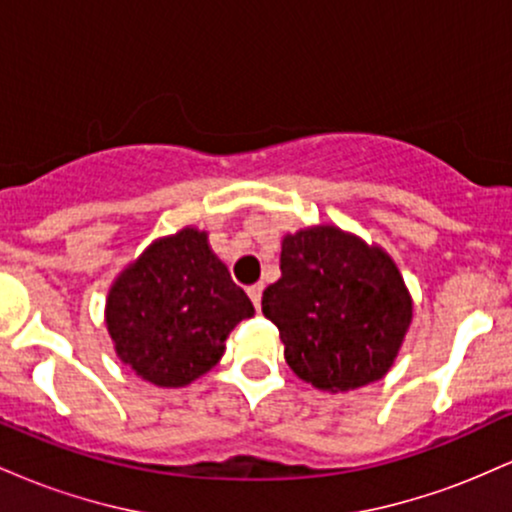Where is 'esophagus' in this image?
Instances as JSON below:
<instances>
[{
    "label": "esophagus",
    "mask_w": 512,
    "mask_h": 512,
    "mask_svg": "<svg viewBox=\"0 0 512 512\" xmlns=\"http://www.w3.org/2000/svg\"><path fill=\"white\" fill-rule=\"evenodd\" d=\"M248 296H250V301L255 303V308L260 310V303H262V284H252L250 289H248Z\"/></svg>",
    "instance_id": "1"
}]
</instances>
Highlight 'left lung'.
Here are the masks:
<instances>
[{
    "label": "left lung",
    "mask_w": 512,
    "mask_h": 512,
    "mask_svg": "<svg viewBox=\"0 0 512 512\" xmlns=\"http://www.w3.org/2000/svg\"><path fill=\"white\" fill-rule=\"evenodd\" d=\"M262 313L279 330L293 373L337 395L392 368L414 301L380 245L320 223L281 240V276L264 289Z\"/></svg>",
    "instance_id": "left-lung-1"
}]
</instances>
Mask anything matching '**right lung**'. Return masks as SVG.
<instances>
[{
	"instance_id": "add662e5",
	"label": "right lung",
	"mask_w": 512,
	"mask_h": 512,
	"mask_svg": "<svg viewBox=\"0 0 512 512\" xmlns=\"http://www.w3.org/2000/svg\"><path fill=\"white\" fill-rule=\"evenodd\" d=\"M252 315L248 293L195 226L156 238L105 298L117 358L158 387H185L209 373L233 327Z\"/></svg>"
}]
</instances>
